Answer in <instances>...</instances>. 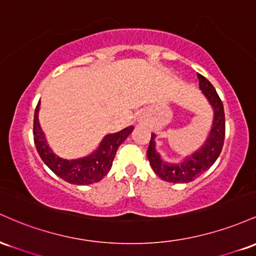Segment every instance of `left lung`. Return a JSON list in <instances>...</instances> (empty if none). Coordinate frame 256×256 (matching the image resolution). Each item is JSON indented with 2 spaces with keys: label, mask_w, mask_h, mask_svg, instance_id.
<instances>
[{
  "label": "left lung",
  "mask_w": 256,
  "mask_h": 256,
  "mask_svg": "<svg viewBox=\"0 0 256 256\" xmlns=\"http://www.w3.org/2000/svg\"><path fill=\"white\" fill-rule=\"evenodd\" d=\"M197 77L200 81V90L213 108V126H212L210 133L206 138L204 145L179 163H169L160 158V154L156 151V142H154L156 134H151V140L148 148V158L154 173L164 182L174 184L192 182L214 164L222 150L224 139H225L224 105L216 90H214L213 84L202 74H197Z\"/></svg>",
  "instance_id": "1"
}]
</instances>
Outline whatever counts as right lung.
<instances>
[{
	"mask_svg": "<svg viewBox=\"0 0 256 256\" xmlns=\"http://www.w3.org/2000/svg\"><path fill=\"white\" fill-rule=\"evenodd\" d=\"M38 111L40 102L34 116V142L37 152L53 173L74 185H90L100 182L110 172L117 148L134 129L133 126H129L117 133L108 134L102 140L99 148L90 154L78 160H65L56 156L47 144L38 122Z\"/></svg>",
	"mask_w": 256,
	"mask_h": 256,
	"instance_id": "1",
	"label": "right lung"
}]
</instances>
